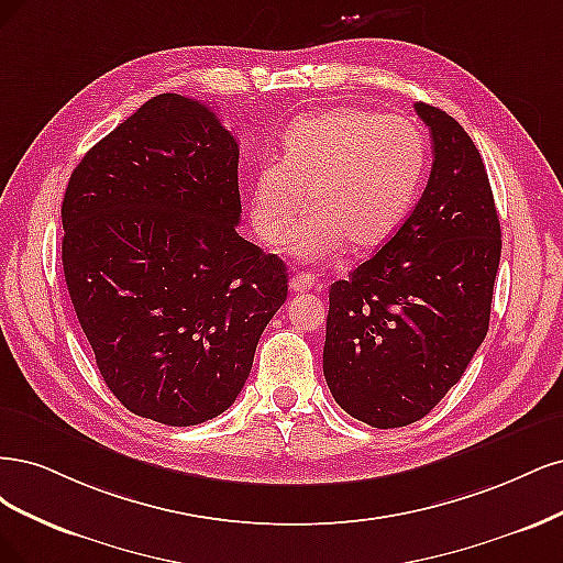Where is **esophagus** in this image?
<instances>
[{"mask_svg": "<svg viewBox=\"0 0 563 563\" xmlns=\"http://www.w3.org/2000/svg\"><path fill=\"white\" fill-rule=\"evenodd\" d=\"M316 276L313 274H303V271H301V274H297V276H292V278H289V289H292V292H306V289H313L316 287Z\"/></svg>", "mask_w": 563, "mask_h": 563, "instance_id": "esophagus-1", "label": "esophagus"}]
</instances>
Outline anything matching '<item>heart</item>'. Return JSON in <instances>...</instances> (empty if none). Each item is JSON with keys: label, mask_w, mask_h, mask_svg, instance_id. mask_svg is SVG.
<instances>
[{"label": "heart", "mask_w": 563, "mask_h": 563, "mask_svg": "<svg viewBox=\"0 0 563 563\" xmlns=\"http://www.w3.org/2000/svg\"><path fill=\"white\" fill-rule=\"evenodd\" d=\"M426 170V135L402 114L360 107L301 114L280 133L276 161L252 173L250 224L299 262L332 257L343 245L369 252L400 231ZM301 192L309 210L286 232Z\"/></svg>", "instance_id": "obj_1"}]
</instances>
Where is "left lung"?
<instances>
[{
    "mask_svg": "<svg viewBox=\"0 0 563 563\" xmlns=\"http://www.w3.org/2000/svg\"><path fill=\"white\" fill-rule=\"evenodd\" d=\"M434 161L421 201L374 257L330 287L322 372L336 405L372 428L423 419L482 346L500 222L475 142L416 102Z\"/></svg>",
    "mask_w": 563,
    "mask_h": 563,
    "instance_id": "left-lung-1",
    "label": "left lung"
}]
</instances>
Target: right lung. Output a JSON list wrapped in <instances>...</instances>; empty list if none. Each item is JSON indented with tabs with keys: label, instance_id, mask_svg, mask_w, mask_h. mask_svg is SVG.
<instances>
[{
	"label": "right lung",
	"instance_id": "add662e5",
	"mask_svg": "<svg viewBox=\"0 0 563 563\" xmlns=\"http://www.w3.org/2000/svg\"><path fill=\"white\" fill-rule=\"evenodd\" d=\"M60 214L69 299L117 400L177 428L227 411L287 268L235 231L239 142L217 114L147 100L81 158Z\"/></svg>",
	"mask_w": 563,
	"mask_h": 563
}]
</instances>
